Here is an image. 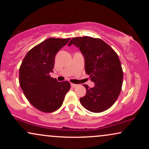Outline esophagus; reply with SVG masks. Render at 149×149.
Returning <instances> with one entry per match:
<instances>
[{
	"mask_svg": "<svg viewBox=\"0 0 149 149\" xmlns=\"http://www.w3.org/2000/svg\"><path fill=\"white\" fill-rule=\"evenodd\" d=\"M71 86L73 88H76L77 86H78V85H76V84H73V83H71Z\"/></svg>",
	"mask_w": 149,
	"mask_h": 149,
	"instance_id": "34e87169",
	"label": "esophagus"
}]
</instances>
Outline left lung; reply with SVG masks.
<instances>
[{
	"instance_id": "1",
	"label": "left lung",
	"mask_w": 149,
	"mask_h": 149,
	"mask_svg": "<svg viewBox=\"0 0 149 149\" xmlns=\"http://www.w3.org/2000/svg\"><path fill=\"white\" fill-rule=\"evenodd\" d=\"M79 47L85 58V72L95 87L86 89V95L80 99L87 110L100 113L116 102L122 89L123 72L117 53L100 38L90 36L73 38L69 46Z\"/></svg>"
}]
</instances>
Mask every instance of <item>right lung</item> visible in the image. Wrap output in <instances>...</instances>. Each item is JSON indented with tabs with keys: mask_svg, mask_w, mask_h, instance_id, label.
Returning <instances> with one entry per match:
<instances>
[{
	"mask_svg": "<svg viewBox=\"0 0 149 149\" xmlns=\"http://www.w3.org/2000/svg\"><path fill=\"white\" fill-rule=\"evenodd\" d=\"M71 38L46 39L31 49L19 67V85L27 100L45 113L55 111L62 105L71 85L50 77L58 51Z\"/></svg>",
	"mask_w": 149,
	"mask_h": 149,
	"instance_id": "1",
	"label": "right lung"
}]
</instances>
